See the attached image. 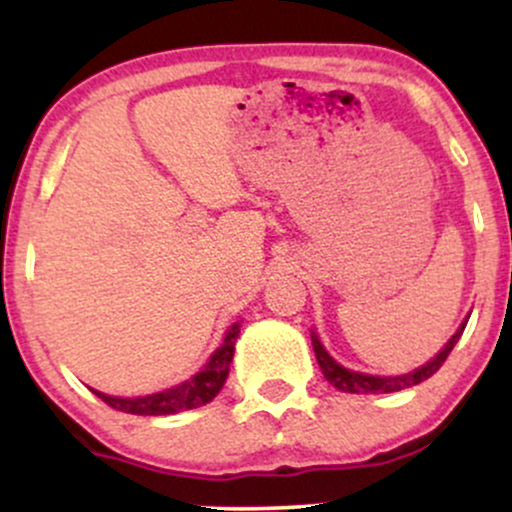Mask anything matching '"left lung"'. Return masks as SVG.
<instances>
[{"label": "left lung", "instance_id": "obj_1", "mask_svg": "<svg viewBox=\"0 0 512 512\" xmlns=\"http://www.w3.org/2000/svg\"><path fill=\"white\" fill-rule=\"evenodd\" d=\"M464 327H467V320L462 322V327L452 334V339L448 344H445V349L440 351V354L433 358V361H428L426 366L411 370L407 375H397V378H378V375H363V373H354V370H346L344 366H339L334 358L327 354L325 349H322L320 339L313 334V349H315V358L317 363H320V370L322 375H325V380L330 385L337 387V390L342 392H351V395H375V392H399L404 390V387H414L419 383H424V380L431 378L436 370L443 366L445 358L450 356L452 346L457 344V339L462 337Z\"/></svg>", "mask_w": 512, "mask_h": 512}]
</instances>
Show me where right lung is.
Returning a JSON list of instances; mask_svg holds the SVG:
<instances>
[{
  "instance_id": "obj_1",
  "label": "right lung",
  "mask_w": 512,
  "mask_h": 512,
  "mask_svg": "<svg viewBox=\"0 0 512 512\" xmlns=\"http://www.w3.org/2000/svg\"><path fill=\"white\" fill-rule=\"evenodd\" d=\"M240 334V325H233L226 332V339L219 349L214 351V356L209 358V363L204 366L195 378L185 380L178 387H170V390L156 392V395H146L137 399H122V397H108L96 392L108 407L117 411H125V414H142V416H166V414H178V411L197 409L202 404H207L219 395V390L226 383L228 370H231L233 351H236V339Z\"/></svg>"
}]
</instances>
